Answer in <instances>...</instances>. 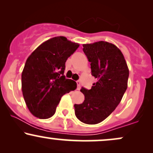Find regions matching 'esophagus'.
<instances>
[{
    "label": "esophagus",
    "instance_id": "34e87169",
    "mask_svg": "<svg viewBox=\"0 0 153 153\" xmlns=\"http://www.w3.org/2000/svg\"><path fill=\"white\" fill-rule=\"evenodd\" d=\"M77 85H78V88H77V89H78V90H80V85H80V81H77Z\"/></svg>",
    "mask_w": 153,
    "mask_h": 153
}]
</instances>
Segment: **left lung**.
<instances>
[{
    "label": "left lung",
    "mask_w": 153,
    "mask_h": 153,
    "mask_svg": "<svg viewBox=\"0 0 153 153\" xmlns=\"http://www.w3.org/2000/svg\"><path fill=\"white\" fill-rule=\"evenodd\" d=\"M82 47L97 82L90 90L80 89L85 100L74 105L75 114L80 122L96 124L106 119L120 103L127 88L129 68L121 50L113 44L99 41Z\"/></svg>",
    "instance_id": "obj_1"
}]
</instances>
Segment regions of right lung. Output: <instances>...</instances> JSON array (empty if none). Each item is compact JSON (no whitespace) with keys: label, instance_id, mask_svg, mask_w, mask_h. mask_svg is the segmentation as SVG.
<instances>
[{"label":"right lung","instance_id":"right-lung-1","mask_svg":"<svg viewBox=\"0 0 153 153\" xmlns=\"http://www.w3.org/2000/svg\"><path fill=\"white\" fill-rule=\"evenodd\" d=\"M79 46L65 36H55L41 44L26 59L22 89L34 117L50 118L63 95L76 89V82L65 78L64 72L66 60Z\"/></svg>","mask_w":153,"mask_h":153}]
</instances>
